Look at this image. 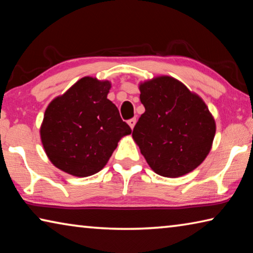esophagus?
<instances>
[{"mask_svg": "<svg viewBox=\"0 0 253 253\" xmlns=\"http://www.w3.org/2000/svg\"><path fill=\"white\" fill-rule=\"evenodd\" d=\"M135 124H136V118H130L129 121H128V125L130 126L131 129L135 127Z\"/></svg>", "mask_w": 253, "mask_h": 253, "instance_id": "obj_1", "label": "esophagus"}]
</instances>
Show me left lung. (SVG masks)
<instances>
[{"label":"left lung","instance_id":"obj_1","mask_svg":"<svg viewBox=\"0 0 253 253\" xmlns=\"http://www.w3.org/2000/svg\"><path fill=\"white\" fill-rule=\"evenodd\" d=\"M145 113L132 138L154 172L178 177L204 161L215 135V122L201 98L172 77L139 85Z\"/></svg>","mask_w":253,"mask_h":253}]
</instances>
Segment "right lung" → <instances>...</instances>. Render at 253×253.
Here are the masks:
<instances>
[{
    "instance_id": "1",
    "label": "right lung",
    "mask_w": 253,
    "mask_h": 253,
    "mask_svg": "<svg viewBox=\"0 0 253 253\" xmlns=\"http://www.w3.org/2000/svg\"><path fill=\"white\" fill-rule=\"evenodd\" d=\"M108 81L84 77L51 101L41 126L49 160L63 172L90 176L104 168L119 139L131 132L109 99Z\"/></svg>"
}]
</instances>
